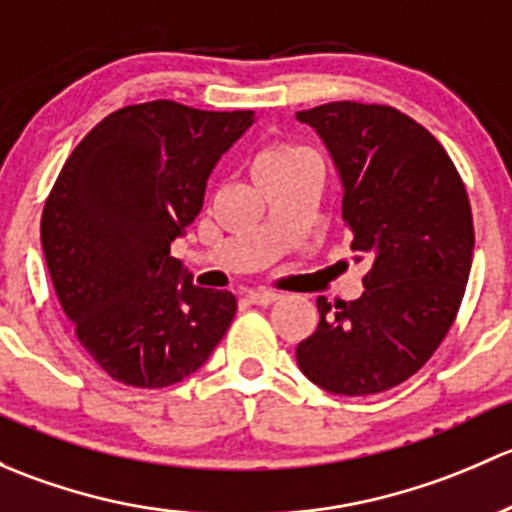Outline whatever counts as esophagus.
<instances>
[{
  "instance_id": "1",
  "label": "esophagus",
  "mask_w": 512,
  "mask_h": 512,
  "mask_svg": "<svg viewBox=\"0 0 512 512\" xmlns=\"http://www.w3.org/2000/svg\"><path fill=\"white\" fill-rule=\"evenodd\" d=\"M249 300L254 305H263V308H266V305L276 303L278 293H273V291H254V293H249Z\"/></svg>"
}]
</instances>
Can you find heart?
Listing matches in <instances>:
<instances>
[{
  "label": "heart",
  "mask_w": 512,
  "mask_h": 512,
  "mask_svg": "<svg viewBox=\"0 0 512 512\" xmlns=\"http://www.w3.org/2000/svg\"><path fill=\"white\" fill-rule=\"evenodd\" d=\"M315 160L305 147L293 145V142H271V145L263 147L254 160V177H266L276 175V172L293 170V167L303 165V162Z\"/></svg>",
  "instance_id": "1"
}]
</instances>
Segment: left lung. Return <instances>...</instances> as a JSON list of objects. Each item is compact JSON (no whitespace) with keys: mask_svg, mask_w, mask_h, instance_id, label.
Segmentation results:
<instances>
[{"mask_svg":"<svg viewBox=\"0 0 512 512\" xmlns=\"http://www.w3.org/2000/svg\"><path fill=\"white\" fill-rule=\"evenodd\" d=\"M295 118L328 145L352 251L372 263L357 300L320 295L298 367L342 397L387 392L429 362L461 308L473 261L466 184L441 142L392 105L337 100Z\"/></svg>","mask_w":512,"mask_h":512,"instance_id":"8db88e82","label":"left lung"}]
</instances>
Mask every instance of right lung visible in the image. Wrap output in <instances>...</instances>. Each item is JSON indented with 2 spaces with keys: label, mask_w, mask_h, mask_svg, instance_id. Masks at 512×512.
<instances>
[{
  "label": "right lung",
  "mask_w": 512,
  "mask_h": 512,
  "mask_svg": "<svg viewBox=\"0 0 512 512\" xmlns=\"http://www.w3.org/2000/svg\"><path fill=\"white\" fill-rule=\"evenodd\" d=\"M254 110L125 105L61 167L41 214L51 283L83 350L115 382L162 389L197 372L236 313L192 283L170 244L197 219L214 165Z\"/></svg>",
  "instance_id": "obj_1"
}]
</instances>
